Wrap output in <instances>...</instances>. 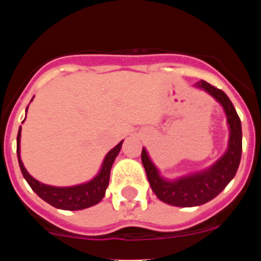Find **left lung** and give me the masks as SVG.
Instances as JSON below:
<instances>
[{
	"instance_id": "1",
	"label": "left lung",
	"mask_w": 261,
	"mask_h": 261,
	"mask_svg": "<svg viewBox=\"0 0 261 261\" xmlns=\"http://www.w3.org/2000/svg\"><path fill=\"white\" fill-rule=\"evenodd\" d=\"M196 87L211 94L225 110L230 130L228 147L225 154L208 169L168 180L159 174V170L149 158L145 147L141 151V162L152 192L160 201L177 207L201 206L218 196L235 177L243 151L241 121L230 98L225 92L204 81L198 82Z\"/></svg>"
}]
</instances>
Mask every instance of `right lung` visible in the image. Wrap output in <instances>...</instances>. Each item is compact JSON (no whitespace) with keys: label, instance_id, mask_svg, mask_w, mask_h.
<instances>
[{"label":"right lung","instance_id":"right-lung-1","mask_svg":"<svg viewBox=\"0 0 261 261\" xmlns=\"http://www.w3.org/2000/svg\"><path fill=\"white\" fill-rule=\"evenodd\" d=\"M26 112H28V109H26ZM20 138L21 126L18 128L17 134V158L18 165H20L23 178L28 181L29 186L31 187V189L41 199L48 202L49 204H51L55 208L67 210V211H78V210L88 208V207H92L98 203V202H101V199L105 197V193H106L107 187H109L110 173H111L112 164H114L116 156L120 152L121 146H122L123 143L122 140L114 149H111L107 152V155L103 159V163L101 165V170L92 180L72 187H53L36 180L25 169L20 156Z\"/></svg>","mask_w":261,"mask_h":261}]
</instances>
